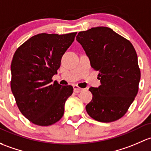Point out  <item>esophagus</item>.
Segmentation results:
<instances>
[{"label":"esophagus","instance_id":"obj_1","mask_svg":"<svg viewBox=\"0 0 151 151\" xmlns=\"http://www.w3.org/2000/svg\"><path fill=\"white\" fill-rule=\"evenodd\" d=\"M73 90H74V91H75V92L79 93V92H81V91H83V88H80V87L78 86L77 85H74V86H73Z\"/></svg>","mask_w":151,"mask_h":151}]
</instances>
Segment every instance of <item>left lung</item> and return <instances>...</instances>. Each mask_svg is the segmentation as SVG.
Returning <instances> with one entry per match:
<instances>
[{"label": "left lung", "mask_w": 151, "mask_h": 151, "mask_svg": "<svg viewBox=\"0 0 151 151\" xmlns=\"http://www.w3.org/2000/svg\"><path fill=\"white\" fill-rule=\"evenodd\" d=\"M76 40L99 71L101 85L91 87L93 97L87 113L99 122H112L127 112L138 92L140 70L131 43L109 27H93L78 32Z\"/></svg>", "instance_id": "1"}]
</instances>
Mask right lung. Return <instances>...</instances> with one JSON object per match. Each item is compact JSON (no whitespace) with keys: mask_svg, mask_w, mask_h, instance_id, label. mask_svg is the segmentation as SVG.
<instances>
[{"mask_svg":"<svg viewBox=\"0 0 151 151\" xmlns=\"http://www.w3.org/2000/svg\"><path fill=\"white\" fill-rule=\"evenodd\" d=\"M77 32L41 33L31 37L14 54L11 88L20 112L29 122L49 126L61 119L72 86H62L52 77Z\"/></svg>","mask_w":151,"mask_h":151,"instance_id":"add662e5","label":"right lung"}]
</instances>
